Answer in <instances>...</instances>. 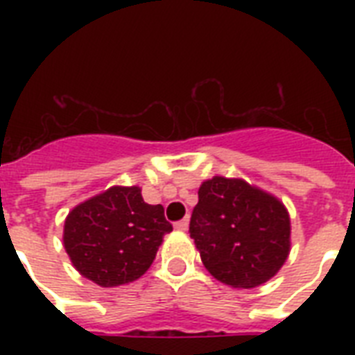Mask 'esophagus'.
<instances>
[{"label": "esophagus", "mask_w": 355, "mask_h": 355, "mask_svg": "<svg viewBox=\"0 0 355 355\" xmlns=\"http://www.w3.org/2000/svg\"><path fill=\"white\" fill-rule=\"evenodd\" d=\"M175 228H177L178 232H186V230H188V228H189V219H188V217H184L182 221L175 223Z\"/></svg>", "instance_id": "34e87169"}]
</instances>
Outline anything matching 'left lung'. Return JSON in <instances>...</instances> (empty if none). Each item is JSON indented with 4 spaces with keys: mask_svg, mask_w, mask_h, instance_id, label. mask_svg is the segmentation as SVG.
I'll list each match as a JSON object with an SVG mask.
<instances>
[{
    "mask_svg": "<svg viewBox=\"0 0 355 355\" xmlns=\"http://www.w3.org/2000/svg\"><path fill=\"white\" fill-rule=\"evenodd\" d=\"M189 236L216 280L252 289L286 263L291 219L278 197L243 178L214 177L200 184Z\"/></svg>",
    "mask_w": 355,
    "mask_h": 355,
    "instance_id": "left-lung-1",
    "label": "left lung"
}]
</instances>
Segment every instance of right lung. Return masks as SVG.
Wrapping results in <instances>:
<instances>
[{
	"label": "right lung",
	"mask_w": 355,
	"mask_h": 355,
	"mask_svg": "<svg viewBox=\"0 0 355 355\" xmlns=\"http://www.w3.org/2000/svg\"><path fill=\"white\" fill-rule=\"evenodd\" d=\"M173 227L162 205H147L138 186H112L69 211L62 241L80 275L101 287L138 280Z\"/></svg>",
	"instance_id": "obj_1"
}]
</instances>
